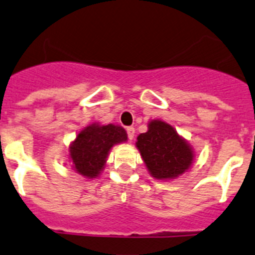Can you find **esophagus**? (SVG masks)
Here are the masks:
<instances>
[{
	"label": "esophagus",
	"instance_id": "obj_1",
	"mask_svg": "<svg viewBox=\"0 0 255 255\" xmlns=\"http://www.w3.org/2000/svg\"><path fill=\"white\" fill-rule=\"evenodd\" d=\"M126 131H128V136H129L130 140L134 139V136H135V129H134V128H132V126H130V128H128V129H126Z\"/></svg>",
	"mask_w": 255,
	"mask_h": 255
}]
</instances>
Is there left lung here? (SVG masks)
Segmentation results:
<instances>
[{
  "label": "left lung",
  "instance_id": "8db88e82",
  "mask_svg": "<svg viewBox=\"0 0 255 255\" xmlns=\"http://www.w3.org/2000/svg\"><path fill=\"white\" fill-rule=\"evenodd\" d=\"M135 142L150 175L156 180H171L183 175L193 165V146L170 124L150 120L147 131Z\"/></svg>",
  "mask_w": 255,
  "mask_h": 255
}]
</instances>
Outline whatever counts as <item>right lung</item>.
Masks as SVG:
<instances>
[{"mask_svg": "<svg viewBox=\"0 0 255 255\" xmlns=\"http://www.w3.org/2000/svg\"><path fill=\"white\" fill-rule=\"evenodd\" d=\"M125 141L128 134L119 125L94 123L85 126L69 146L72 169L86 179L99 178L114 145Z\"/></svg>", "mask_w": 255, "mask_h": 255, "instance_id": "add662e5", "label": "right lung"}]
</instances>
